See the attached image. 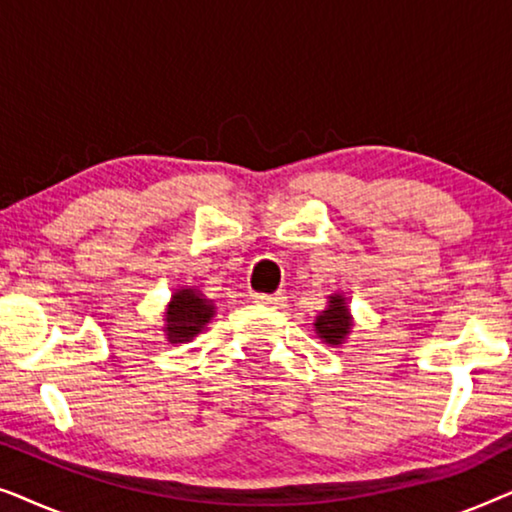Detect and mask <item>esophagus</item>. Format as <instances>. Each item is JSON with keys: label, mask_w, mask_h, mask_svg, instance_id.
<instances>
[{"label": "esophagus", "mask_w": 512, "mask_h": 512, "mask_svg": "<svg viewBox=\"0 0 512 512\" xmlns=\"http://www.w3.org/2000/svg\"><path fill=\"white\" fill-rule=\"evenodd\" d=\"M256 303L268 305V307H282L286 303V298L282 296V293H258Z\"/></svg>", "instance_id": "1"}]
</instances>
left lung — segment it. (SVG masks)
Segmentation results:
<instances>
[{
  "label": "left lung",
  "mask_w": 512,
  "mask_h": 512,
  "mask_svg": "<svg viewBox=\"0 0 512 512\" xmlns=\"http://www.w3.org/2000/svg\"><path fill=\"white\" fill-rule=\"evenodd\" d=\"M349 326H352V317H349V307L345 305V298L333 296L328 310H324L314 321V328H317L319 338L328 342V345H340L349 333Z\"/></svg>",
  "instance_id": "left-lung-1"
}]
</instances>
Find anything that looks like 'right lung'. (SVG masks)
<instances>
[{
    "mask_svg": "<svg viewBox=\"0 0 512 512\" xmlns=\"http://www.w3.org/2000/svg\"><path fill=\"white\" fill-rule=\"evenodd\" d=\"M214 317V305L191 289H181L172 296L167 307V340L172 345L195 338L209 319Z\"/></svg>",
    "mask_w": 512,
    "mask_h": 512,
    "instance_id": "1",
    "label": "right lung"
}]
</instances>
